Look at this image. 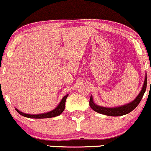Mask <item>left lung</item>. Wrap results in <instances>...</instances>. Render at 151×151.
Listing matches in <instances>:
<instances>
[{"instance_id": "1", "label": "left lung", "mask_w": 151, "mask_h": 151, "mask_svg": "<svg viewBox=\"0 0 151 151\" xmlns=\"http://www.w3.org/2000/svg\"><path fill=\"white\" fill-rule=\"evenodd\" d=\"M146 86H147V76H145V81H144V84L143 86V88H142L141 91L140 92L139 95L137 96L136 98L133 101H132L131 103H128L127 105H124V106H120V107H116V108H105V107H101V106H98V105L95 104L93 101L92 96H91V99H90V106L91 108L95 111H96L97 113H101V114L106 115V116H123V115L128 114L131 112L132 111L135 109L137 106H138L140 101H141L142 98H143L144 93L145 92V90H146Z\"/></svg>"}]
</instances>
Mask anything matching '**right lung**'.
<instances>
[{
    "label": "right lung",
    "instance_id": "1",
    "mask_svg": "<svg viewBox=\"0 0 151 151\" xmlns=\"http://www.w3.org/2000/svg\"><path fill=\"white\" fill-rule=\"evenodd\" d=\"M68 97V95L64 96L63 98V99L60 101V103H59L58 106H57V108H55V109L53 111H50L48 113H43V114H38V115H30V114H26V113H22L20 111H18L17 108H16V111L18 112L19 114H21V116L27 117V118H53V117H55L59 116L60 113H63V111L65 109V101H66V98Z\"/></svg>",
    "mask_w": 151,
    "mask_h": 151
}]
</instances>
